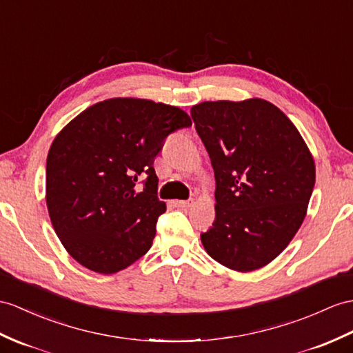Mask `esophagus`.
Listing matches in <instances>:
<instances>
[{"instance_id": "esophagus-1", "label": "esophagus", "mask_w": 353, "mask_h": 353, "mask_svg": "<svg viewBox=\"0 0 353 353\" xmlns=\"http://www.w3.org/2000/svg\"><path fill=\"white\" fill-rule=\"evenodd\" d=\"M193 199H188V201H175V205L179 206V208H190L193 205Z\"/></svg>"}]
</instances>
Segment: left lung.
Returning <instances> with one entry per match:
<instances>
[{
    "label": "left lung",
    "instance_id": "1",
    "mask_svg": "<svg viewBox=\"0 0 353 353\" xmlns=\"http://www.w3.org/2000/svg\"><path fill=\"white\" fill-rule=\"evenodd\" d=\"M216 176V220L201 235L214 261L238 272L268 265L305 219L316 168L295 124L263 99L192 108Z\"/></svg>",
    "mask_w": 353,
    "mask_h": 353
}]
</instances>
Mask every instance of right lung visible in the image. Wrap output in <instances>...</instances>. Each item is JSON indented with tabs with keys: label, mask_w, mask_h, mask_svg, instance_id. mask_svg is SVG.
Here are the masks:
<instances>
[{
	"label": "right lung",
	"mask_w": 353,
	"mask_h": 353,
	"mask_svg": "<svg viewBox=\"0 0 353 353\" xmlns=\"http://www.w3.org/2000/svg\"><path fill=\"white\" fill-rule=\"evenodd\" d=\"M190 125L176 106L115 97L87 108L55 136L46 163V205L57 236L76 262L108 276L150 250L166 211L152 163L169 133ZM142 173L148 178L137 191Z\"/></svg>",
	"instance_id": "obj_1"
}]
</instances>
